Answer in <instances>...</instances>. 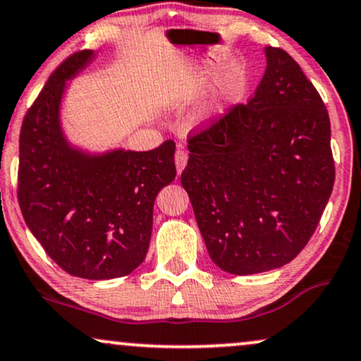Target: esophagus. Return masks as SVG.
Instances as JSON below:
<instances>
[{
  "label": "esophagus",
  "instance_id": "34e87169",
  "mask_svg": "<svg viewBox=\"0 0 361 361\" xmlns=\"http://www.w3.org/2000/svg\"><path fill=\"white\" fill-rule=\"evenodd\" d=\"M176 167H177V172H182L185 169V164H188V159H189V155H188V150L184 149V147L182 145H179L177 147V150H176Z\"/></svg>",
  "mask_w": 361,
  "mask_h": 361
}]
</instances>
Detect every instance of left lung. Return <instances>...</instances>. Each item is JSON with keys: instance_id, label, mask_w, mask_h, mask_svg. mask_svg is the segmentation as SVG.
Returning a JSON list of instances; mask_svg holds the SVG:
<instances>
[{"instance_id": "left-lung-1", "label": "left lung", "mask_w": 361, "mask_h": 361, "mask_svg": "<svg viewBox=\"0 0 361 361\" xmlns=\"http://www.w3.org/2000/svg\"><path fill=\"white\" fill-rule=\"evenodd\" d=\"M264 51L268 66L255 95L189 137L180 176L209 256L231 274L295 259L335 184L322 97L286 51Z\"/></svg>"}]
</instances>
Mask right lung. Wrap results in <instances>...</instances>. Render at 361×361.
I'll return each instance as SVG.
<instances>
[{
  "instance_id": "1",
  "label": "right lung",
  "mask_w": 361,
  "mask_h": 361,
  "mask_svg": "<svg viewBox=\"0 0 361 361\" xmlns=\"http://www.w3.org/2000/svg\"><path fill=\"white\" fill-rule=\"evenodd\" d=\"M92 58V50L66 58L26 112L18 202L26 226L61 269L77 278L112 279L145 259L154 201L176 179V144L90 155L66 142L60 126L65 82Z\"/></svg>"
}]
</instances>
